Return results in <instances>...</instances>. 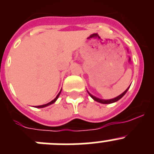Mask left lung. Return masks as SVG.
<instances>
[{
	"mask_svg": "<svg viewBox=\"0 0 154 154\" xmlns=\"http://www.w3.org/2000/svg\"><path fill=\"white\" fill-rule=\"evenodd\" d=\"M128 88H127V89H126L125 91H124L123 93H122V94H121L120 95H119V96H118V97H115V98H112V99H109V100H103V99H100V98H98V97H94V96H93L92 94H90V93L88 92V94H89V95L91 96V97H92V98L94 99V100H96V101L99 102V103H104V104H106V103H114V102H116V101H118V100H120V99L122 98V97H123V96L126 94V92H127V91Z\"/></svg>",
	"mask_w": 154,
	"mask_h": 154,
	"instance_id": "left-lung-1",
	"label": "left lung"
}]
</instances>
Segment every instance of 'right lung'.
I'll return each instance as SVG.
<instances>
[{"label":"right lung","instance_id":"right-lung-1","mask_svg":"<svg viewBox=\"0 0 154 154\" xmlns=\"http://www.w3.org/2000/svg\"><path fill=\"white\" fill-rule=\"evenodd\" d=\"M60 92H61V91H60V92H59V94H57V97H56V98L55 99H54V100H52V101H51V102H49V103H47V104H44V105H41V106H36L35 107H37V108H42V107H45V106H49V105H51V104H52V103H54V102L56 101V100H57V98H58L59 97V96H60Z\"/></svg>","mask_w":154,"mask_h":154}]
</instances>
